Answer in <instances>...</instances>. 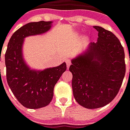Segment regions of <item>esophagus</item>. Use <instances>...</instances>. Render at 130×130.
<instances>
[{"instance_id":"esophagus-1","label":"esophagus","mask_w":130,"mask_h":130,"mask_svg":"<svg viewBox=\"0 0 130 130\" xmlns=\"http://www.w3.org/2000/svg\"><path fill=\"white\" fill-rule=\"evenodd\" d=\"M66 64H67V67H68V68H69V67H70V65H71L70 60L69 59L66 60Z\"/></svg>"}]
</instances>
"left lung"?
<instances>
[{"label": "left lung", "instance_id": "8db88e82", "mask_svg": "<svg viewBox=\"0 0 130 130\" xmlns=\"http://www.w3.org/2000/svg\"><path fill=\"white\" fill-rule=\"evenodd\" d=\"M98 42L72 59L70 71L74 99L86 109H98L110 103L120 90L125 74V53L120 41L111 31L98 26Z\"/></svg>", "mask_w": 130, "mask_h": 130}]
</instances>
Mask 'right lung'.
<instances>
[{"label": "right lung", "instance_id": "right-lung-1", "mask_svg": "<svg viewBox=\"0 0 130 130\" xmlns=\"http://www.w3.org/2000/svg\"><path fill=\"white\" fill-rule=\"evenodd\" d=\"M52 21H41L24 25L10 38L5 59L7 84L17 100L28 109L47 106L54 96L55 85L66 70V63L44 70L31 69L25 61L23 45L26 37L45 33Z\"/></svg>", "mask_w": 130, "mask_h": 130}]
</instances>
